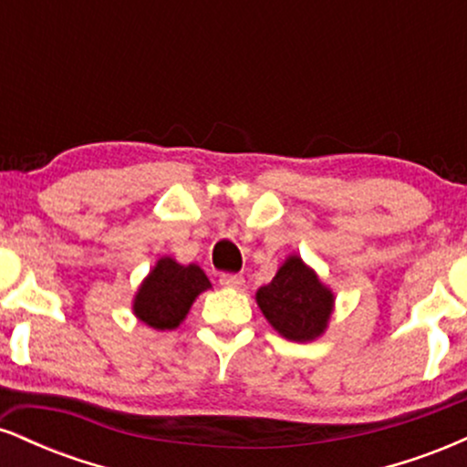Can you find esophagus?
I'll return each mask as SVG.
<instances>
[{
  "mask_svg": "<svg viewBox=\"0 0 467 467\" xmlns=\"http://www.w3.org/2000/svg\"><path fill=\"white\" fill-rule=\"evenodd\" d=\"M219 285L228 289H241L244 287V276L241 275H222L219 276Z\"/></svg>",
  "mask_w": 467,
  "mask_h": 467,
  "instance_id": "obj_1",
  "label": "esophagus"
}]
</instances>
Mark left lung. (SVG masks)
Listing matches in <instances>:
<instances>
[{"instance_id": "left-lung-1", "label": "left lung", "mask_w": 467, "mask_h": 467, "mask_svg": "<svg viewBox=\"0 0 467 467\" xmlns=\"http://www.w3.org/2000/svg\"><path fill=\"white\" fill-rule=\"evenodd\" d=\"M256 305L278 336L292 342H312L329 327L336 296L314 267L298 254H289L275 278L256 289Z\"/></svg>"}]
</instances>
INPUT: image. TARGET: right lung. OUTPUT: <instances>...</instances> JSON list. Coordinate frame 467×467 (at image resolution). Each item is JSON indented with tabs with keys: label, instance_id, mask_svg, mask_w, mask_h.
<instances>
[{
	"label": "right lung",
	"instance_id": "right-lung-1",
	"mask_svg": "<svg viewBox=\"0 0 467 467\" xmlns=\"http://www.w3.org/2000/svg\"><path fill=\"white\" fill-rule=\"evenodd\" d=\"M211 287L200 265H182L173 256H162L155 261L133 296V316L155 331L178 329L197 296Z\"/></svg>",
	"mask_w": 467,
	"mask_h": 467
}]
</instances>
